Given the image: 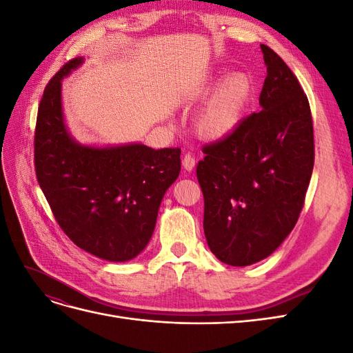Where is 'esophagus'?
<instances>
[{
    "instance_id": "1",
    "label": "esophagus",
    "mask_w": 353,
    "mask_h": 353,
    "mask_svg": "<svg viewBox=\"0 0 353 353\" xmlns=\"http://www.w3.org/2000/svg\"><path fill=\"white\" fill-rule=\"evenodd\" d=\"M183 166H184L185 170H188V172H190V170H193L194 166H196V157L191 153H187L183 159Z\"/></svg>"
}]
</instances>
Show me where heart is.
Here are the masks:
<instances>
[{
    "mask_svg": "<svg viewBox=\"0 0 353 353\" xmlns=\"http://www.w3.org/2000/svg\"><path fill=\"white\" fill-rule=\"evenodd\" d=\"M252 95L249 79L230 74L213 90L196 116V130L206 140H221L236 130Z\"/></svg>",
    "mask_w": 353,
    "mask_h": 353,
    "instance_id": "heart-1",
    "label": "heart"
}]
</instances>
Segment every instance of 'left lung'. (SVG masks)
<instances>
[{
	"label": "left lung",
	"mask_w": 353,
	"mask_h": 353,
	"mask_svg": "<svg viewBox=\"0 0 353 353\" xmlns=\"http://www.w3.org/2000/svg\"><path fill=\"white\" fill-rule=\"evenodd\" d=\"M252 113L222 140L203 145L197 181L212 253L232 266L270 256L292 232L311 181L315 147L311 108L294 73L270 47Z\"/></svg>",
	"instance_id": "obj_1"
}]
</instances>
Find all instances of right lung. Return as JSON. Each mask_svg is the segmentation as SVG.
Here are the masks:
<instances>
[{
    "label": "right lung",
    "instance_id": "add662e5",
    "mask_svg": "<svg viewBox=\"0 0 353 353\" xmlns=\"http://www.w3.org/2000/svg\"><path fill=\"white\" fill-rule=\"evenodd\" d=\"M82 57L50 79L39 101L34 163L39 187L60 228L97 258L125 262L152 239L166 190L181 170V148L143 144L85 147L69 135L61 112V79Z\"/></svg>",
    "mask_w": 353,
    "mask_h": 353
}]
</instances>
